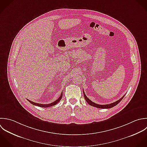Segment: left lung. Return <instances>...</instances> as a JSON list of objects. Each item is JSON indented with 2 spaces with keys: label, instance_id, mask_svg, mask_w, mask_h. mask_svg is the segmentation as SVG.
I'll use <instances>...</instances> for the list:
<instances>
[{
  "label": "left lung",
  "instance_id": "1",
  "mask_svg": "<svg viewBox=\"0 0 147 147\" xmlns=\"http://www.w3.org/2000/svg\"><path fill=\"white\" fill-rule=\"evenodd\" d=\"M83 93H84V97L85 98V100L86 101V102L91 106L92 107H96V108H101V109H109V108H113L115 106H116V105H117L122 100L123 98H124V97L125 96H123V97H122L120 100H119L118 101L115 102H113L112 104H107V105H100V104H96L93 102H92L90 100H89L87 96L85 95V92L84 91H83Z\"/></svg>",
  "mask_w": 147,
  "mask_h": 147
}]
</instances>
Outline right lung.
<instances>
[{"instance_id": "right-lung-1", "label": "right lung", "mask_w": 147, "mask_h": 147, "mask_svg": "<svg viewBox=\"0 0 147 147\" xmlns=\"http://www.w3.org/2000/svg\"><path fill=\"white\" fill-rule=\"evenodd\" d=\"M62 97V92L61 93V94L60 97H59L57 100H55L54 102H51V103L49 104H38V103H36V102H32V101H30L29 100H28V101L31 104H32V105H36V106L40 107H42V108H48V107H52V106L55 105H56L57 104H58V103L60 101V100H61Z\"/></svg>"}]
</instances>
